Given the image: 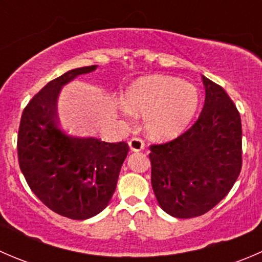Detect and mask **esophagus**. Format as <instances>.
Instances as JSON below:
<instances>
[{"mask_svg": "<svg viewBox=\"0 0 262 262\" xmlns=\"http://www.w3.org/2000/svg\"><path fill=\"white\" fill-rule=\"evenodd\" d=\"M129 147H130V149L133 150V152H138V150H142L146 148V143H144V141L142 138H132L130 141H129Z\"/></svg>", "mask_w": 262, "mask_h": 262, "instance_id": "34e87169", "label": "esophagus"}]
</instances>
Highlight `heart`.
Here are the masks:
<instances>
[{
  "instance_id": "1",
  "label": "heart",
  "mask_w": 262,
  "mask_h": 262,
  "mask_svg": "<svg viewBox=\"0 0 262 262\" xmlns=\"http://www.w3.org/2000/svg\"><path fill=\"white\" fill-rule=\"evenodd\" d=\"M129 110L144 114L149 136L168 138L181 133L199 105V92L192 83L168 76H148L134 82L125 94Z\"/></svg>"
}]
</instances>
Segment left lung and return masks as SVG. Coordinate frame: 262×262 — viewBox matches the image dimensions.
Segmentation results:
<instances>
[{"label": "left lung", "instance_id": "left-lung-1", "mask_svg": "<svg viewBox=\"0 0 262 262\" xmlns=\"http://www.w3.org/2000/svg\"><path fill=\"white\" fill-rule=\"evenodd\" d=\"M205 101L198 120L178 138L150 146V182L160 207L176 218L209 212L242 168V124L236 105L203 76Z\"/></svg>", "mask_w": 262, "mask_h": 262}]
</instances>
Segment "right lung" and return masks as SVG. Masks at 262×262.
<instances>
[{"label":"right lung","instance_id":"right-lung-1","mask_svg":"<svg viewBox=\"0 0 262 262\" xmlns=\"http://www.w3.org/2000/svg\"><path fill=\"white\" fill-rule=\"evenodd\" d=\"M95 70L76 68L48 82L24 109L17 134L18 165L31 191L53 212L77 221L107 207L129 152L125 142L77 138L58 123L60 89Z\"/></svg>","mask_w":262,"mask_h":262}]
</instances>
